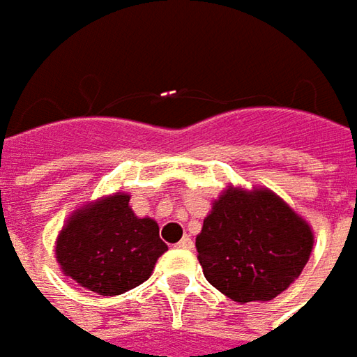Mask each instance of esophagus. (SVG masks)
<instances>
[{
  "mask_svg": "<svg viewBox=\"0 0 357 357\" xmlns=\"http://www.w3.org/2000/svg\"><path fill=\"white\" fill-rule=\"evenodd\" d=\"M176 246H178V248H186V250H188V248H192V240L188 238V236H185V238L181 240Z\"/></svg>",
  "mask_w": 357,
  "mask_h": 357,
  "instance_id": "esophagus-1",
  "label": "esophagus"
}]
</instances>
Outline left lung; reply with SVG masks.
Listing matches in <instances>:
<instances>
[{"mask_svg": "<svg viewBox=\"0 0 357 357\" xmlns=\"http://www.w3.org/2000/svg\"><path fill=\"white\" fill-rule=\"evenodd\" d=\"M312 248L308 220L262 186H227L197 236L206 280L238 304L282 294L302 274Z\"/></svg>", "mask_w": 357, "mask_h": 357, "instance_id": "obj_1", "label": "left lung"}]
</instances>
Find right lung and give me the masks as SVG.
Returning <instances> with one entry per match:
<instances>
[{
    "label": "right lung",
    "mask_w": 357,
    "mask_h": 357,
    "mask_svg": "<svg viewBox=\"0 0 357 357\" xmlns=\"http://www.w3.org/2000/svg\"><path fill=\"white\" fill-rule=\"evenodd\" d=\"M130 195L113 192L75 208L55 240L61 272L81 288L119 296L149 280L167 244L157 220L137 216Z\"/></svg>",
    "instance_id": "1"
}]
</instances>
